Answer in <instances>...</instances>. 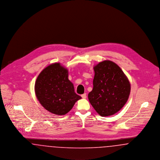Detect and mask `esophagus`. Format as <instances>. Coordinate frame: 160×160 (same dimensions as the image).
<instances>
[{"label": "esophagus", "instance_id": "esophagus-1", "mask_svg": "<svg viewBox=\"0 0 160 160\" xmlns=\"http://www.w3.org/2000/svg\"><path fill=\"white\" fill-rule=\"evenodd\" d=\"M81 97H82V98H84V99H85V98H86V93H83V94H82V95H81Z\"/></svg>", "mask_w": 160, "mask_h": 160}]
</instances>
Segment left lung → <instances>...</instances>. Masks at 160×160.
Masks as SVG:
<instances>
[{"mask_svg": "<svg viewBox=\"0 0 160 160\" xmlns=\"http://www.w3.org/2000/svg\"><path fill=\"white\" fill-rule=\"evenodd\" d=\"M93 69V87L88 94L89 102L101 116L115 114L129 98V80L121 68L112 61L99 62Z\"/></svg>", "mask_w": 160, "mask_h": 160, "instance_id": "obj_1", "label": "left lung"}]
</instances>
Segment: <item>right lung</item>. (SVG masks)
<instances>
[{
  "mask_svg": "<svg viewBox=\"0 0 160 160\" xmlns=\"http://www.w3.org/2000/svg\"><path fill=\"white\" fill-rule=\"evenodd\" d=\"M36 97L42 107L54 114L64 115L82 97L74 92L68 79V71L54 63L44 69L35 84Z\"/></svg>",
  "mask_w": 160,
  "mask_h": 160,
  "instance_id": "1",
  "label": "right lung"
}]
</instances>
